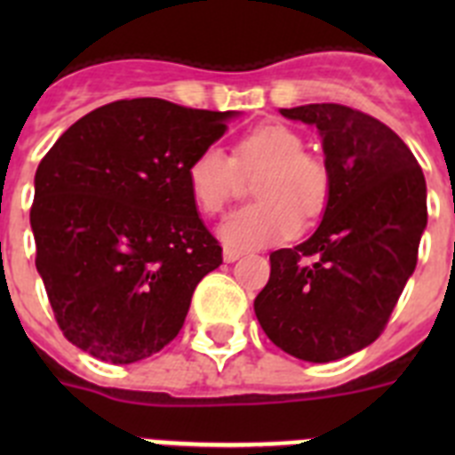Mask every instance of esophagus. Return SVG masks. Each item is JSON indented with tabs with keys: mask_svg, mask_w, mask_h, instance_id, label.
I'll list each match as a JSON object with an SVG mask.
<instances>
[{
	"mask_svg": "<svg viewBox=\"0 0 455 455\" xmlns=\"http://www.w3.org/2000/svg\"><path fill=\"white\" fill-rule=\"evenodd\" d=\"M241 255H243V252L236 251V248H225V251H223V262L232 264V262H236V259H239Z\"/></svg>",
	"mask_w": 455,
	"mask_h": 455,
	"instance_id": "esophagus-1",
	"label": "esophagus"
}]
</instances>
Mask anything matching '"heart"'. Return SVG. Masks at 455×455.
Returning <instances> with one entry per match:
<instances>
[{
  "label": "heart",
  "mask_w": 455,
  "mask_h": 455,
  "mask_svg": "<svg viewBox=\"0 0 455 455\" xmlns=\"http://www.w3.org/2000/svg\"><path fill=\"white\" fill-rule=\"evenodd\" d=\"M257 172L252 196L259 203L236 209L220 223L219 236L230 248H264L280 243L319 219L328 203V172L303 155V140L287 124L267 123L248 132L228 156L209 146L193 156L187 184L200 212L220 214L235 196L239 172Z\"/></svg>",
  "instance_id": "b5f03b06"
}]
</instances>
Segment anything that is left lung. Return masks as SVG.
<instances>
[{
	"mask_svg": "<svg viewBox=\"0 0 455 455\" xmlns=\"http://www.w3.org/2000/svg\"><path fill=\"white\" fill-rule=\"evenodd\" d=\"M316 127L328 203L307 241L271 252L255 315L277 348L332 363L369 347L417 267L426 230V180L399 136L341 104L280 108Z\"/></svg>",
	"mask_w": 455,
	"mask_h": 455,
	"instance_id": "obj_1",
	"label": "left lung"
}]
</instances>
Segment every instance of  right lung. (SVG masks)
<instances>
[{
    "instance_id": "right-lung-1",
    "label": "right lung",
    "mask_w": 455,
    "mask_h": 455,
    "mask_svg": "<svg viewBox=\"0 0 455 455\" xmlns=\"http://www.w3.org/2000/svg\"><path fill=\"white\" fill-rule=\"evenodd\" d=\"M239 111L120 100L68 127L38 164L36 268L68 341L132 364L178 337L196 284L223 264L187 184Z\"/></svg>"
}]
</instances>
